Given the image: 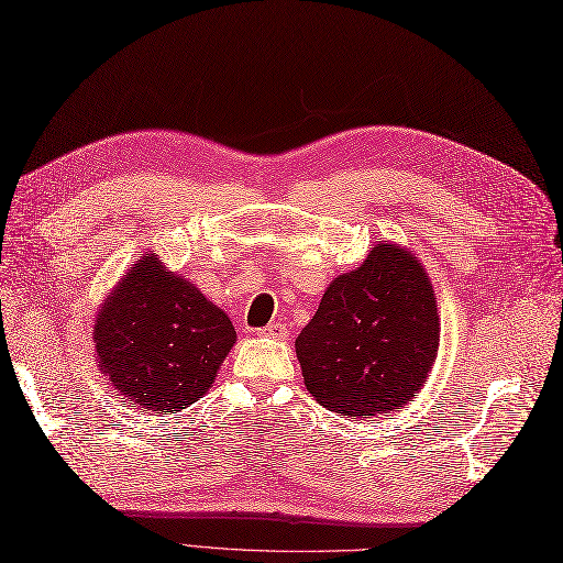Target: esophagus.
I'll return each mask as SVG.
<instances>
[{
    "instance_id": "esophagus-1",
    "label": "esophagus",
    "mask_w": 563,
    "mask_h": 563,
    "mask_svg": "<svg viewBox=\"0 0 563 563\" xmlns=\"http://www.w3.org/2000/svg\"><path fill=\"white\" fill-rule=\"evenodd\" d=\"M258 333H261V335H267V338H275V340H286V338H288V329H286V323H282V321L269 323V327L261 329Z\"/></svg>"
}]
</instances>
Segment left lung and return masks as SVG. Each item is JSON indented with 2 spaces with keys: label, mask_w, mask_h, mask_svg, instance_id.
<instances>
[{
  "label": "left lung",
  "mask_w": 563,
  "mask_h": 563,
  "mask_svg": "<svg viewBox=\"0 0 563 563\" xmlns=\"http://www.w3.org/2000/svg\"><path fill=\"white\" fill-rule=\"evenodd\" d=\"M439 350V312L428 272L411 251L376 244L338 275L296 338L305 387L350 418L406 406L428 380Z\"/></svg>",
  "instance_id": "obj_1"
}]
</instances>
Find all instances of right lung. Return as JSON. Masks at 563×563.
I'll list each match as a JSON object with an SVG mask.
<instances>
[{"label": "right lung", "mask_w": 563, "mask_h": 563, "mask_svg": "<svg viewBox=\"0 0 563 563\" xmlns=\"http://www.w3.org/2000/svg\"><path fill=\"white\" fill-rule=\"evenodd\" d=\"M93 340L112 387L166 416L207 395L236 331L192 282L145 253L100 308Z\"/></svg>", "instance_id": "right-lung-1"}]
</instances>
